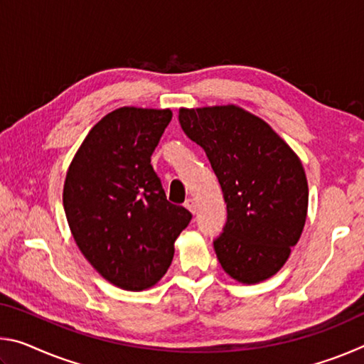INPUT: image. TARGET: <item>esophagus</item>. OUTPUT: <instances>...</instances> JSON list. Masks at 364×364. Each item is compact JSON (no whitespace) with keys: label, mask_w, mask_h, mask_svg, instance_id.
I'll return each instance as SVG.
<instances>
[{"label":"esophagus","mask_w":364,"mask_h":364,"mask_svg":"<svg viewBox=\"0 0 364 364\" xmlns=\"http://www.w3.org/2000/svg\"><path fill=\"white\" fill-rule=\"evenodd\" d=\"M184 207H186L191 213H196V210H197V204L194 199H186V202H184Z\"/></svg>","instance_id":"1"}]
</instances>
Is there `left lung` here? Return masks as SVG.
I'll return each mask as SVG.
<instances>
[{"label":"left lung","mask_w":364,"mask_h":364,"mask_svg":"<svg viewBox=\"0 0 364 364\" xmlns=\"http://www.w3.org/2000/svg\"><path fill=\"white\" fill-rule=\"evenodd\" d=\"M178 120L205 151L223 191L228 220L213 241L221 268L242 284L274 276L306 220L308 183L299 156L267 122L234 104L181 107Z\"/></svg>","instance_id":"obj_1"}]
</instances>
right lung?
Instances as JSON below:
<instances>
[{
  "label": "right lung",
  "instance_id": "right-lung-1",
  "mask_svg": "<svg viewBox=\"0 0 364 364\" xmlns=\"http://www.w3.org/2000/svg\"><path fill=\"white\" fill-rule=\"evenodd\" d=\"M170 120V109H115L91 128L67 170L63 200L72 236L91 267L123 291L162 279L193 218L167 200L151 165Z\"/></svg>",
  "mask_w": 364,
  "mask_h": 364
}]
</instances>
